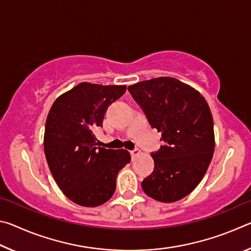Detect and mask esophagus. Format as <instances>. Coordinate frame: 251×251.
<instances>
[{
    "label": "esophagus",
    "instance_id": "1",
    "mask_svg": "<svg viewBox=\"0 0 251 251\" xmlns=\"http://www.w3.org/2000/svg\"><path fill=\"white\" fill-rule=\"evenodd\" d=\"M130 155H131V157H133V158H135V157H137V156L141 155V151H139L138 148H135V150L130 151Z\"/></svg>",
    "mask_w": 251,
    "mask_h": 251
}]
</instances>
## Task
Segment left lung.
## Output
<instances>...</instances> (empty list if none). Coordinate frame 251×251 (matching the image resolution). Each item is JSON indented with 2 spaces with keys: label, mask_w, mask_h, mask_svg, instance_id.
Segmentation results:
<instances>
[{
  "label": "left lung",
  "mask_w": 251,
  "mask_h": 251,
  "mask_svg": "<svg viewBox=\"0 0 251 251\" xmlns=\"http://www.w3.org/2000/svg\"><path fill=\"white\" fill-rule=\"evenodd\" d=\"M128 91L165 142L151 154L155 167L142 188L155 201H179L201 181L214 154L209 106L198 91L174 77L143 80Z\"/></svg>",
  "instance_id": "8db88e82"
}]
</instances>
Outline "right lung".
<instances>
[{"mask_svg":"<svg viewBox=\"0 0 251 251\" xmlns=\"http://www.w3.org/2000/svg\"><path fill=\"white\" fill-rule=\"evenodd\" d=\"M125 85L80 83L58 96L45 124L44 151L50 171L65 196L84 207L103 205L116 189L118 172L130 161L126 150L97 146L94 129Z\"/></svg>","mask_w":251,"mask_h":251,"instance_id":"obj_1","label":"right lung"}]
</instances>
